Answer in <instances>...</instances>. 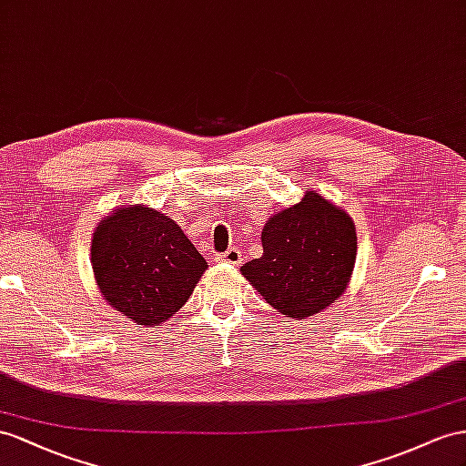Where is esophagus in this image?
I'll list each match as a JSON object with an SVG mask.
<instances>
[{"mask_svg":"<svg viewBox=\"0 0 466 466\" xmlns=\"http://www.w3.org/2000/svg\"><path fill=\"white\" fill-rule=\"evenodd\" d=\"M218 261H224V264H230V266H240L242 264V252L238 248H230L226 249L224 254L217 256Z\"/></svg>","mask_w":466,"mask_h":466,"instance_id":"1","label":"esophagus"}]
</instances>
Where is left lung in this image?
<instances>
[{
  "instance_id": "obj_1",
  "label": "left lung",
  "mask_w": 466,
  "mask_h": 466,
  "mask_svg": "<svg viewBox=\"0 0 466 466\" xmlns=\"http://www.w3.org/2000/svg\"><path fill=\"white\" fill-rule=\"evenodd\" d=\"M264 254L242 276L285 317L301 320L325 311L347 291L356 261L350 214L317 190L268 218Z\"/></svg>"
}]
</instances>
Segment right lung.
<instances>
[{
  "mask_svg": "<svg viewBox=\"0 0 466 466\" xmlns=\"http://www.w3.org/2000/svg\"><path fill=\"white\" fill-rule=\"evenodd\" d=\"M90 261L106 303L143 327L171 319L208 268L181 226L147 205H122L104 217Z\"/></svg>",
  "mask_w": 466,
  "mask_h": 466,
  "instance_id": "1",
  "label": "right lung"
}]
</instances>
